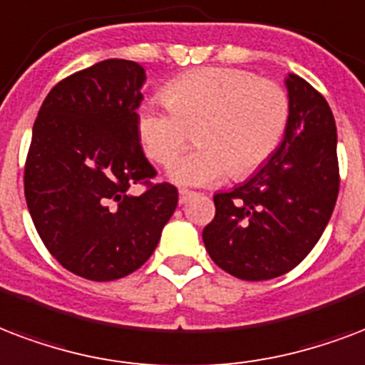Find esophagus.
I'll use <instances>...</instances> for the list:
<instances>
[{"instance_id":"obj_1","label":"esophagus","mask_w":365,"mask_h":365,"mask_svg":"<svg viewBox=\"0 0 365 365\" xmlns=\"http://www.w3.org/2000/svg\"><path fill=\"white\" fill-rule=\"evenodd\" d=\"M195 191H189V189H180V205H185V202L191 199V197H195Z\"/></svg>"}]
</instances>
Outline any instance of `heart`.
I'll use <instances>...</instances> for the list:
<instances>
[{
  "label": "heart",
  "mask_w": 365,
  "mask_h": 365,
  "mask_svg": "<svg viewBox=\"0 0 365 365\" xmlns=\"http://www.w3.org/2000/svg\"><path fill=\"white\" fill-rule=\"evenodd\" d=\"M164 105L143 103L138 133L153 163L168 166L197 132L199 149L172 164L180 185L205 187L252 176L282 145L291 99L282 83L241 68L208 66L174 78L160 91Z\"/></svg>",
  "instance_id": "heart-1"
}]
</instances>
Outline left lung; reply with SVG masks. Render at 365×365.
<instances>
[{
  "instance_id": "8db88e82",
  "label": "left lung",
  "mask_w": 365,
  "mask_h": 365,
  "mask_svg": "<svg viewBox=\"0 0 365 365\" xmlns=\"http://www.w3.org/2000/svg\"><path fill=\"white\" fill-rule=\"evenodd\" d=\"M291 120L275 155L243 185L214 195L202 230L208 255L247 282L274 279L299 266L329 222L339 195L337 128L325 97L289 74Z\"/></svg>"
}]
</instances>
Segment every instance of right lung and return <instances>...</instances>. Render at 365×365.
Masks as SVG:
<instances>
[{
    "label": "right lung",
    "instance_id": "right-lung-1",
    "mask_svg": "<svg viewBox=\"0 0 365 365\" xmlns=\"http://www.w3.org/2000/svg\"><path fill=\"white\" fill-rule=\"evenodd\" d=\"M143 66L107 59L63 78L41 103L24 164V197L51 257L91 282L132 274L157 249L178 189L153 183L138 107ZM146 187L132 195V185Z\"/></svg>",
    "mask_w": 365,
    "mask_h": 365
}]
</instances>
